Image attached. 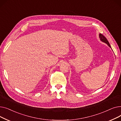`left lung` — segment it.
Wrapping results in <instances>:
<instances>
[{
	"instance_id": "1",
	"label": "left lung",
	"mask_w": 121,
	"mask_h": 121,
	"mask_svg": "<svg viewBox=\"0 0 121 121\" xmlns=\"http://www.w3.org/2000/svg\"><path fill=\"white\" fill-rule=\"evenodd\" d=\"M99 38H100V39L101 41H103V42H104L105 43H106L108 46L111 48V46L110 45V44H109L108 41H107V40L106 39V38L103 34H99Z\"/></svg>"
}]
</instances>
